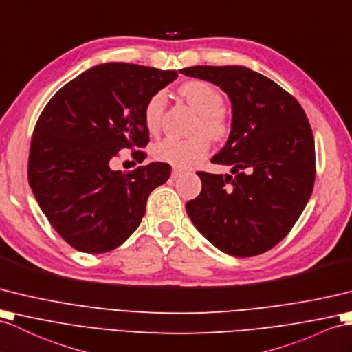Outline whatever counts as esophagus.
Listing matches in <instances>:
<instances>
[{
	"mask_svg": "<svg viewBox=\"0 0 352 352\" xmlns=\"http://www.w3.org/2000/svg\"><path fill=\"white\" fill-rule=\"evenodd\" d=\"M184 173V170H181V168H173V171H171V177L173 179H176V177H179Z\"/></svg>",
	"mask_w": 352,
	"mask_h": 352,
	"instance_id": "1",
	"label": "esophagus"
}]
</instances>
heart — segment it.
<instances>
[{
    "label": "heart",
    "mask_w": 352,
    "mask_h": 352,
    "mask_svg": "<svg viewBox=\"0 0 352 352\" xmlns=\"http://www.w3.org/2000/svg\"><path fill=\"white\" fill-rule=\"evenodd\" d=\"M179 94L199 111L194 125V135L179 139L166 137L153 146V157L175 167H191L206 157L210 148V139L221 140L230 133V121L224 109V96L212 85L201 79L188 80L179 88ZM166 110V94H152L143 106V122L151 134L158 133Z\"/></svg>",
    "instance_id": "b5f03b06"
}]
</instances>
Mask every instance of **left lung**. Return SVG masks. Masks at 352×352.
<instances>
[{"label":"left lung","instance_id":"8db88e82","mask_svg":"<svg viewBox=\"0 0 352 352\" xmlns=\"http://www.w3.org/2000/svg\"><path fill=\"white\" fill-rule=\"evenodd\" d=\"M221 87L233 107L228 142L213 164L233 175L197 171L201 192L186 203L197 230L222 252L254 256L294 227L315 182V142L300 102L246 67L197 65L181 70Z\"/></svg>","mask_w":352,"mask_h":352}]
</instances>
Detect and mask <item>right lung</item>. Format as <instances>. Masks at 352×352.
I'll return each instance as SVG.
<instances>
[{
	"mask_svg": "<svg viewBox=\"0 0 352 352\" xmlns=\"http://www.w3.org/2000/svg\"><path fill=\"white\" fill-rule=\"evenodd\" d=\"M177 77L175 70L101 64L49 100L34 126L28 182L50 226L74 250H115L140 226L149 194L170 177L166 162L130 173L110 168L121 151L142 162L149 143L143 106Z\"/></svg>",
	"mask_w": 352,
	"mask_h": 352,
	"instance_id": "1",
	"label": "right lung"
}]
</instances>
